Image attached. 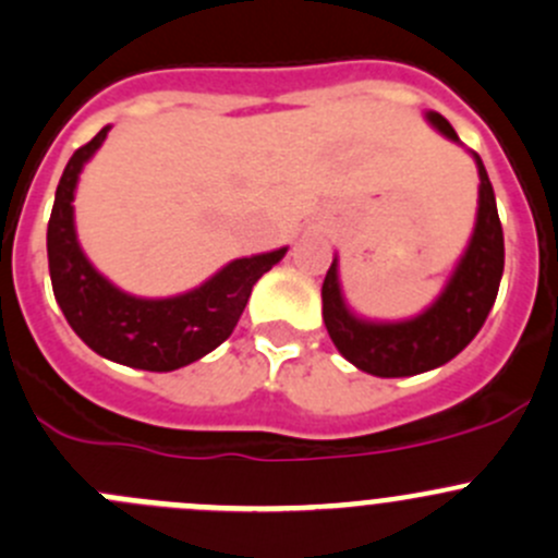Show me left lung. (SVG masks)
I'll use <instances>...</instances> for the list:
<instances>
[{"label":"left lung","mask_w":558,"mask_h":558,"mask_svg":"<svg viewBox=\"0 0 558 558\" xmlns=\"http://www.w3.org/2000/svg\"><path fill=\"white\" fill-rule=\"evenodd\" d=\"M430 124L450 142H461L441 113H425ZM480 174L477 220L461 262L452 269L445 291L420 316L403 322H371L345 305L338 278V258L327 269L322 286V313L335 349L354 367L378 378L416 376L434 371L461 354L483 329L505 272V234L494 185L483 160L472 153Z\"/></svg>","instance_id":"obj_1"}]
</instances>
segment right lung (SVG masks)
Masks as SVG:
<instances>
[{
    "mask_svg": "<svg viewBox=\"0 0 558 558\" xmlns=\"http://www.w3.org/2000/svg\"><path fill=\"white\" fill-rule=\"evenodd\" d=\"M108 130L111 124L75 149L57 185L46 236L53 296L73 332L95 354L138 371L169 373L202 360L234 332L256 280L269 272L289 247L234 258L198 289L166 300H147L117 289L84 256L73 218L78 174L106 142Z\"/></svg>",
    "mask_w": 558,
    "mask_h": 558,
    "instance_id": "right-lung-1",
    "label": "right lung"
}]
</instances>
